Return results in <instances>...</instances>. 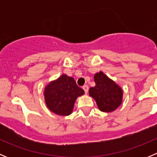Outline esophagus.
<instances>
[{
    "mask_svg": "<svg viewBox=\"0 0 157 157\" xmlns=\"http://www.w3.org/2000/svg\"><path fill=\"white\" fill-rule=\"evenodd\" d=\"M83 90H84V92H85V93H88V90H89V86H87V85H85V86H83Z\"/></svg>",
    "mask_w": 157,
    "mask_h": 157,
    "instance_id": "34e87169",
    "label": "esophagus"
}]
</instances>
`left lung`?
Returning a JSON list of instances; mask_svg holds the SVG:
<instances>
[{
  "instance_id": "left-lung-1",
  "label": "left lung",
  "mask_w": 157,
  "mask_h": 157,
  "mask_svg": "<svg viewBox=\"0 0 157 157\" xmlns=\"http://www.w3.org/2000/svg\"><path fill=\"white\" fill-rule=\"evenodd\" d=\"M96 86L90 87L89 95L96 101L98 108L103 112H112L121 105L123 90L119 85L102 71L94 75Z\"/></svg>"
}]
</instances>
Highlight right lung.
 Returning <instances> with one entry per match:
<instances>
[{
    "label": "right lung",
    "instance_id": "right-lung-1",
    "mask_svg": "<svg viewBox=\"0 0 157 157\" xmlns=\"http://www.w3.org/2000/svg\"><path fill=\"white\" fill-rule=\"evenodd\" d=\"M84 94L73 77L63 74L58 79L49 82L44 90L45 102L48 109L58 115L67 116L74 109L77 97Z\"/></svg>",
    "mask_w": 157,
    "mask_h": 157
}]
</instances>
